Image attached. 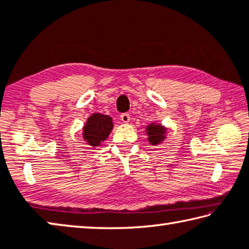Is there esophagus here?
Listing matches in <instances>:
<instances>
[{"mask_svg":"<svg viewBox=\"0 0 249 249\" xmlns=\"http://www.w3.org/2000/svg\"><path fill=\"white\" fill-rule=\"evenodd\" d=\"M121 120H122V122H123V123H125V124H127L128 122H129V114L128 113H123L121 115Z\"/></svg>","mask_w":249,"mask_h":249,"instance_id":"obj_1","label":"esophagus"}]
</instances>
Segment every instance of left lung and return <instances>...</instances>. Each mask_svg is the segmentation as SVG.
I'll use <instances>...</instances> for the list:
<instances>
[{
	"label": "left lung",
	"instance_id": "obj_1",
	"mask_svg": "<svg viewBox=\"0 0 249 249\" xmlns=\"http://www.w3.org/2000/svg\"><path fill=\"white\" fill-rule=\"evenodd\" d=\"M165 132L166 128L163 127L161 124H154L151 123L146 127V133H147V140L152 145H157V144H160L163 140L165 139Z\"/></svg>",
	"mask_w": 249,
	"mask_h": 249
}]
</instances>
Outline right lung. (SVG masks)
<instances>
[{"mask_svg": "<svg viewBox=\"0 0 249 249\" xmlns=\"http://www.w3.org/2000/svg\"><path fill=\"white\" fill-rule=\"evenodd\" d=\"M113 129L112 117L99 113L92 114L83 128L84 140L91 146L101 145Z\"/></svg>", "mask_w": 249, "mask_h": 249, "instance_id": "obj_1", "label": "right lung"}]
</instances>
